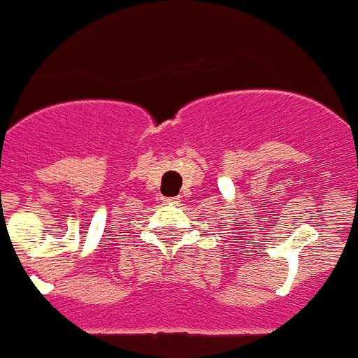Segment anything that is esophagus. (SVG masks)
<instances>
[{
	"mask_svg": "<svg viewBox=\"0 0 358 358\" xmlns=\"http://www.w3.org/2000/svg\"><path fill=\"white\" fill-rule=\"evenodd\" d=\"M164 201H176V198H173V199H164Z\"/></svg>",
	"mask_w": 358,
	"mask_h": 358,
	"instance_id": "34e87169",
	"label": "esophagus"
}]
</instances>
